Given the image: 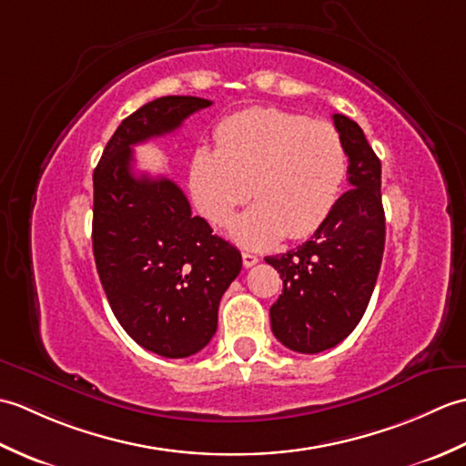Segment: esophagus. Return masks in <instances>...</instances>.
Masks as SVG:
<instances>
[{"mask_svg":"<svg viewBox=\"0 0 466 466\" xmlns=\"http://www.w3.org/2000/svg\"><path fill=\"white\" fill-rule=\"evenodd\" d=\"M256 262H258V256H254L250 252H242V264L244 268H250V266H254Z\"/></svg>","mask_w":466,"mask_h":466,"instance_id":"1","label":"esophagus"}]
</instances>
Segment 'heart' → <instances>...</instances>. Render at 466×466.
Returning a JSON list of instances; mask_svg holds the SVG:
<instances>
[{"mask_svg":"<svg viewBox=\"0 0 466 466\" xmlns=\"http://www.w3.org/2000/svg\"><path fill=\"white\" fill-rule=\"evenodd\" d=\"M216 150L190 162V192L208 222L222 226L246 198L254 204L230 228L246 248H266L280 236L302 238L330 214L349 170L339 130L329 122L252 107L216 127Z\"/></svg>","mask_w":466,"mask_h":466,"instance_id":"b5f03b06","label":"heart"}]
</instances>
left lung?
I'll return each mask as SVG.
<instances>
[{
    "mask_svg": "<svg viewBox=\"0 0 466 466\" xmlns=\"http://www.w3.org/2000/svg\"><path fill=\"white\" fill-rule=\"evenodd\" d=\"M332 120L349 156L350 190L310 240L266 256L282 279V294L270 309L272 332L286 349L302 354L329 350L356 329L384 252L380 160L359 124L342 114Z\"/></svg>",
    "mask_w": 466,
    "mask_h": 466,
    "instance_id": "1",
    "label": "left lung"
}]
</instances>
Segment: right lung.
I'll return each mask as SVG.
<instances>
[{
    "label": "right lung",
    "mask_w": 466,
    "mask_h": 466,
    "mask_svg": "<svg viewBox=\"0 0 466 466\" xmlns=\"http://www.w3.org/2000/svg\"><path fill=\"white\" fill-rule=\"evenodd\" d=\"M208 106L194 96L147 102L117 126L94 170L92 244L107 302L142 349L166 359H186L212 340L242 256L192 216L172 180L136 176L132 147L172 134Z\"/></svg>",
    "instance_id": "right-lung-1"
}]
</instances>
